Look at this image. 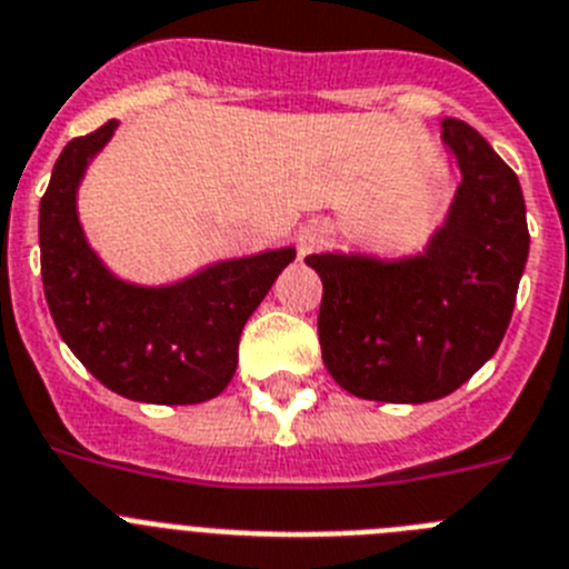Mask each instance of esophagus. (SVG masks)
I'll return each mask as SVG.
<instances>
[{"label": "esophagus", "mask_w": 569, "mask_h": 569, "mask_svg": "<svg viewBox=\"0 0 569 569\" xmlns=\"http://www.w3.org/2000/svg\"><path fill=\"white\" fill-rule=\"evenodd\" d=\"M329 237H332V229L329 223H320V220H312L309 226H303L298 234V246H300V254H312V251L323 249L329 243Z\"/></svg>", "instance_id": "34e87169"}]
</instances>
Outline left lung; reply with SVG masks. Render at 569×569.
Instances as JSON below:
<instances>
[{"mask_svg": "<svg viewBox=\"0 0 569 569\" xmlns=\"http://www.w3.org/2000/svg\"><path fill=\"white\" fill-rule=\"evenodd\" d=\"M461 182L421 254H309L323 280L318 338L346 392L427 403L456 392L496 355L530 254L518 177L461 120L441 122Z\"/></svg>", "mask_w": 569, "mask_h": 569, "instance_id": "left-lung-1", "label": "left lung"}]
</instances>
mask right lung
<instances>
[{
    "label": "right lung",
    "instance_id": "1",
    "mask_svg": "<svg viewBox=\"0 0 569 569\" xmlns=\"http://www.w3.org/2000/svg\"><path fill=\"white\" fill-rule=\"evenodd\" d=\"M120 122L68 142L39 202L42 286L59 335L111 392L142 403H202L229 387L246 320L295 249L223 260L171 286L120 280L77 214L86 168Z\"/></svg>",
    "mask_w": 569,
    "mask_h": 569
}]
</instances>
